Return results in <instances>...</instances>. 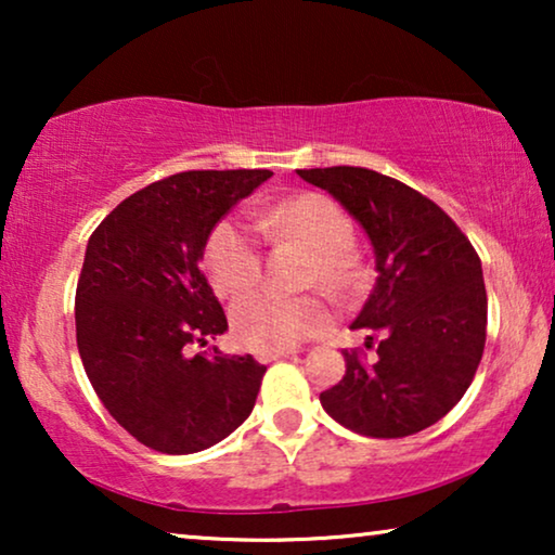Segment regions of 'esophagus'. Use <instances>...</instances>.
Here are the masks:
<instances>
[{
    "instance_id": "obj_1",
    "label": "esophagus",
    "mask_w": 555,
    "mask_h": 555,
    "mask_svg": "<svg viewBox=\"0 0 555 555\" xmlns=\"http://www.w3.org/2000/svg\"><path fill=\"white\" fill-rule=\"evenodd\" d=\"M287 356H293V351H270V353H257V361H260V363H270V361H278V359H287Z\"/></svg>"
}]
</instances>
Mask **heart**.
I'll return each mask as SVG.
<instances>
[{"label":"heart","instance_id":"1","mask_svg":"<svg viewBox=\"0 0 555 555\" xmlns=\"http://www.w3.org/2000/svg\"><path fill=\"white\" fill-rule=\"evenodd\" d=\"M257 230L272 240H295L315 255L310 283L331 291H346L359 283L353 260L356 230L336 202L323 194H298L262 209L255 217ZM204 268L209 283L222 298L253 291L262 278V253L253 227L227 217L211 230L204 247ZM325 325V308L313 298H283L275 293H255L234 302L232 333L237 344L253 351H287Z\"/></svg>","mask_w":555,"mask_h":555}]
</instances>
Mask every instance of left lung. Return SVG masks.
<instances>
[{
    "instance_id": "8db88e82",
    "label": "left lung",
    "mask_w": 555,
    "mask_h": 555,
    "mask_svg": "<svg viewBox=\"0 0 555 555\" xmlns=\"http://www.w3.org/2000/svg\"><path fill=\"white\" fill-rule=\"evenodd\" d=\"M298 177L359 219L378 270L351 325L369 331L366 348L344 351L346 374L321 404L359 435H416L465 397L480 366L488 333L480 257L444 209L397 179L361 166L300 169Z\"/></svg>"
}]
</instances>
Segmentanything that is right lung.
Segmentation results:
<instances>
[{
	"label": "right lung",
	"mask_w": 555,
	"mask_h": 555,
	"mask_svg": "<svg viewBox=\"0 0 555 555\" xmlns=\"http://www.w3.org/2000/svg\"><path fill=\"white\" fill-rule=\"evenodd\" d=\"M270 177L173 173L120 202L90 234L75 291L78 351L108 414L151 450H207L253 412L268 369L253 356L189 348L227 331L199 270L209 234Z\"/></svg>",
	"instance_id": "obj_1"
}]
</instances>
